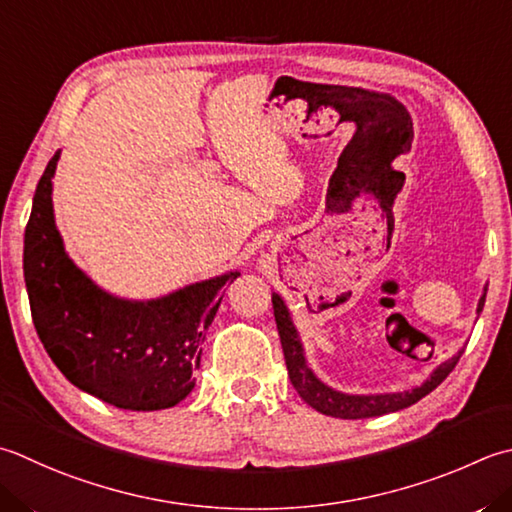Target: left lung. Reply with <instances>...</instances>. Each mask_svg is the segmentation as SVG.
<instances>
[{"instance_id": "obj_1", "label": "left lung", "mask_w": 512, "mask_h": 512, "mask_svg": "<svg viewBox=\"0 0 512 512\" xmlns=\"http://www.w3.org/2000/svg\"><path fill=\"white\" fill-rule=\"evenodd\" d=\"M486 290L488 288H484L482 297H479L477 315L484 310ZM273 310H275V322H277V330H279V339H282L284 359H286L290 382H293L299 397H302L308 406H313L317 413L330 415V417L368 419V417L397 413V410L413 406V404L419 402V399L426 397L428 393H433V390L444 382V379L450 375V370L457 366L459 357H462V353H464V350H459V353L455 357H450L448 362L439 364L422 386L402 390V393L350 395V393H342V390H335V388L326 386L322 379H319L313 373V370L308 368L302 339H299V333H297V328L293 324V317H290L288 306L284 304V299L279 297L277 293H273Z\"/></svg>"}]
</instances>
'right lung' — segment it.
Instances as JSON below:
<instances>
[{"mask_svg":"<svg viewBox=\"0 0 512 512\" xmlns=\"http://www.w3.org/2000/svg\"><path fill=\"white\" fill-rule=\"evenodd\" d=\"M57 150L39 179L24 235V279L37 335L70 384L124 410H162L195 388L202 342L239 270L157 299L106 293L68 257L53 210Z\"/></svg>","mask_w":512,"mask_h":512,"instance_id":"add662e5","label":"right lung"}]
</instances>
